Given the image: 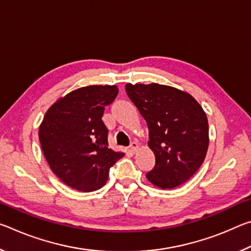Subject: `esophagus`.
<instances>
[{"label":"esophagus","instance_id":"1","mask_svg":"<svg viewBox=\"0 0 251 251\" xmlns=\"http://www.w3.org/2000/svg\"><path fill=\"white\" fill-rule=\"evenodd\" d=\"M130 150H131V151H136L138 150V144L136 143V142H133V143H130Z\"/></svg>","mask_w":251,"mask_h":251}]
</instances>
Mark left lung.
Instances as JSON below:
<instances>
[{
  "mask_svg": "<svg viewBox=\"0 0 251 251\" xmlns=\"http://www.w3.org/2000/svg\"><path fill=\"white\" fill-rule=\"evenodd\" d=\"M126 93L145 118L156 164L147 179L161 189L184 184L205 159L209 136L201 106L188 93L166 85L126 84Z\"/></svg>",
  "mask_w": 251,
  "mask_h": 251,
  "instance_id": "obj_1",
  "label": "left lung"
}]
</instances>
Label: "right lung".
<instances>
[{
  "label": "right lung",
  "instance_id": "1",
  "mask_svg": "<svg viewBox=\"0 0 251 251\" xmlns=\"http://www.w3.org/2000/svg\"><path fill=\"white\" fill-rule=\"evenodd\" d=\"M118 94L115 85H91L71 92L46 112L40 126L42 151L64 184L84 193L105 185L109 168L125 154L108 148L105 107Z\"/></svg>",
  "mask_w": 251,
  "mask_h": 251
}]
</instances>
